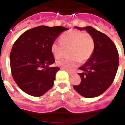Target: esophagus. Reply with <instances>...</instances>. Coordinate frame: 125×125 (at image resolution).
Wrapping results in <instances>:
<instances>
[{
  "mask_svg": "<svg viewBox=\"0 0 125 125\" xmlns=\"http://www.w3.org/2000/svg\"><path fill=\"white\" fill-rule=\"evenodd\" d=\"M66 70V71L67 72H68V73H69V74L70 75H72V74H73V73H74V72H73V71H72V70H67V69H65Z\"/></svg>",
  "mask_w": 125,
  "mask_h": 125,
  "instance_id": "esophagus-1",
  "label": "esophagus"
}]
</instances>
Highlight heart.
<instances>
[{
    "label": "heart",
    "mask_w": 125,
    "mask_h": 125,
    "mask_svg": "<svg viewBox=\"0 0 125 125\" xmlns=\"http://www.w3.org/2000/svg\"><path fill=\"white\" fill-rule=\"evenodd\" d=\"M70 48L69 53L71 57L57 60L58 67L72 69L82 62L88 60L94 53L95 42L91 34L78 30H70L61 36V42L55 41L51 45V52L55 58L62 56L65 49Z\"/></svg>",
    "instance_id": "heart-1"
}]
</instances>
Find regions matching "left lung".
I'll list each match as a JSON object with an SVG mask.
<instances>
[{
  "label": "left lung",
  "mask_w": 125,
  "mask_h": 125,
  "mask_svg": "<svg viewBox=\"0 0 125 125\" xmlns=\"http://www.w3.org/2000/svg\"><path fill=\"white\" fill-rule=\"evenodd\" d=\"M86 30L95 42L93 55L83 65L79 67L81 82L73 89L84 97H94L104 93L112 84L119 65L118 52L109 37L92 26H75Z\"/></svg>",
  "instance_id": "obj_1"
}]
</instances>
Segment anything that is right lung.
Wrapping results in <instances>:
<instances>
[{
    "label": "right lung",
    "instance_id": "right-lung-1",
    "mask_svg": "<svg viewBox=\"0 0 125 125\" xmlns=\"http://www.w3.org/2000/svg\"><path fill=\"white\" fill-rule=\"evenodd\" d=\"M63 26H40L23 32L10 53L12 77L21 89L40 97L52 88L60 68L50 67L55 62L51 45L64 31Z\"/></svg>",
    "mask_w": 125,
    "mask_h": 125
}]
</instances>
